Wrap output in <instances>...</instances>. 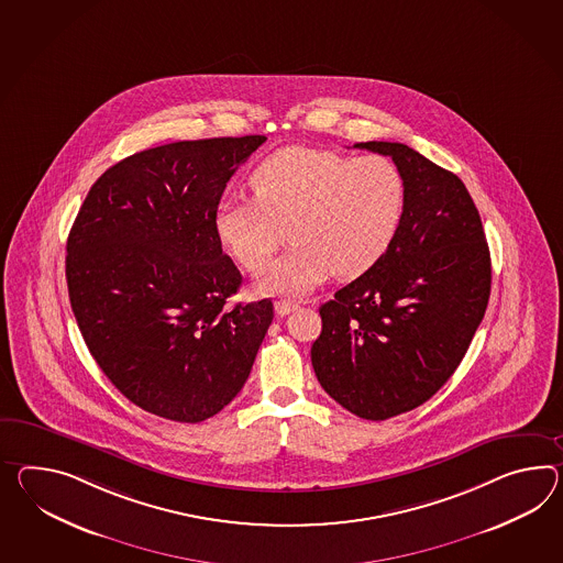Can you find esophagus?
Segmentation results:
<instances>
[{
	"mask_svg": "<svg viewBox=\"0 0 563 563\" xmlns=\"http://www.w3.org/2000/svg\"><path fill=\"white\" fill-rule=\"evenodd\" d=\"M295 309H299V305L295 301H276L275 302V311L278 316H288V313H292Z\"/></svg>",
	"mask_w": 563,
	"mask_h": 563,
	"instance_id": "obj_1",
	"label": "esophagus"
}]
</instances>
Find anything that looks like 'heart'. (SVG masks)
<instances>
[{"mask_svg":"<svg viewBox=\"0 0 563 563\" xmlns=\"http://www.w3.org/2000/svg\"><path fill=\"white\" fill-rule=\"evenodd\" d=\"M250 187L254 199L220 203L216 233L242 268L258 273L288 228L295 244L261 276L264 292L302 295L331 273H368L393 246L407 209L405 177L383 154L287 146L252 170Z\"/></svg>","mask_w":563,"mask_h":563,"instance_id":"1","label":"heart"}]
</instances>
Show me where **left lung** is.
I'll return each mask as SVG.
<instances>
[{
  "label": "left lung",
  "mask_w": 563,
  "mask_h": 563,
  "mask_svg": "<svg viewBox=\"0 0 563 563\" xmlns=\"http://www.w3.org/2000/svg\"><path fill=\"white\" fill-rule=\"evenodd\" d=\"M354 148L390 156L407 183L397 238L368 273L319 307L317 380L368 421L412 411L466 356L490 297V250L466 185L398 142Z\"/></svg>",
  "instance_id": "1"
}]
</instances>
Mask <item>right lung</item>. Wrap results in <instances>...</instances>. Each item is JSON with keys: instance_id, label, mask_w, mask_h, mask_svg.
I'll return each instance as SVG.
<instances>
[{"instance_id": "add662e5", "label": "right lung", "mask_w": 563, "mask_h": 563, "mask_svg": "<svg viewBox=\"0 0 563 563\" xmlns=\"http://www.w3.org/2000/svg\"><path fill=\"white\" fill-rule=\"evenodd\" d=\"M266 136L183 140L136 152L87 192L67 240L82 340L140 409L199 423L232 402L273 323L271 299L225 307L242 275L216 211Z\"/></svg>"}]
</instances>
